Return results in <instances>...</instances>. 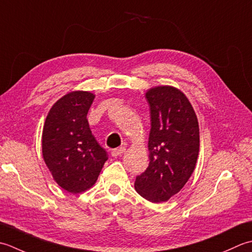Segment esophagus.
<instances>
[{
    "instance_id": "obj_1",
    "label": "esophagus",
    "mask_w": 252,
    "mask_h": 252,
    "mask_svg": "<svg viewBox=\"0 0 252 252\" xmlns=\"http://www.w3.org/2000/svg\"><path fill=\"white\" fill-rule=\"evenodd\" d=\"M125 150L126 149L124 148V147H120V148H117V149H114V150H112V152H111V155H112V157H120V156H122L123 153L125 152Z\"/></svg>"
}]
</instances>
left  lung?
<instances>
[{"label":"left lung","mask_w":252,"mask_h":252,"mask_svg":"<svg viewBox=\"0 0 252 252\" xmlns=\"http://www.w3.org/2000/svg\"><path fill=\"white\" fill-rule=\"evenodd\" d=\"M150 107L149 166L136 177L135 188L151 202L167 201L188 182L199 153V125L190 102L171 86L146 94Z\"/></svg>","instance_id":"left-lung-1"}]
</instances>
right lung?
<instances>
[{"instance_id": "1", "label": "right lung", "mask_w": 252, "mask_h": 252, "mask_svg": "<svg viewBox=\"0 0 252 252\" xmlns=\"http://www.w3.org/2000/svg\"><path fill=\"white\" fill-rule=\"evenodd\" d=\"M94 94L74 91L51 107L42 132V155L55 182L79 193L94 186L109 158L90 130L87 114Z\"/></svg>"}]
</instances>
